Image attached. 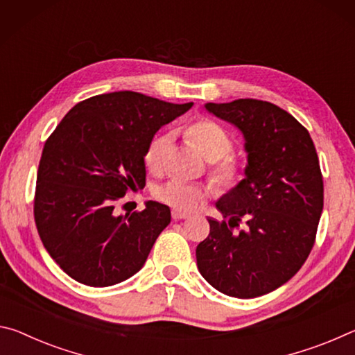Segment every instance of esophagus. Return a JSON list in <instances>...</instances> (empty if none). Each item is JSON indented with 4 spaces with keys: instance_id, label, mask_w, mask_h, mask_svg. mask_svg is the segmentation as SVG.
<instances>
[{
    "instance_id": "obj_1",
    "label": "esophagus",
    "mask_w": 355,
    "mask_h": 355,
    "mask_svg": "<svg viewBox=\"0 0 355 355\" xmlns=\"http://www.w3.org/2000/svg\"><path fill=\"white\" fill-rule=\"evenodd\" d=\"M171 217H173V220H185V218H189L190 216H189V214H185V212L173 211V212H171Z\"/></svg>"
}]
</instances>
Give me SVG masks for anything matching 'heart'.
I'll use <instances>...</instances> for the list:
<instances>
[{"instance_id": "b5f03b06", "label": "heart", "mask_w": 355, "mask_h": 355, "mask_svg": "<svg viewBox=\"0 0 355 355\" xmlns=\"http://www.w3.org/2000/svg\"><path fill=\"white\" fill-rule=\"evenodd\" d=\"M187 132L206 159L212 162V176L217 182L223 185L239 182L242 176L241 165L232 157H226L232 150V139L222 125L211 119H200L191 124ZM171 141L170 132H162L150 139L144 153V164L150 173L160 174L165 171ZM209 193L211 189L207 185L184 181L179 178H173L154 190L157 200L179 212L193 211L201 201L207 198Z\"/></svg>"}]
</instances>
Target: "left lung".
I'll list each match as a JSON object with an SVG mask.
<instances>
[{"instance_id":"1","label":"left lung","mask_w":355,"mask_h":355,"mask_svg":"<svg viewBox=\"0 0 355 355\" xmlns=\"http://www.w3.org/2000/svg\"><path fill=\"white\" fill-rule=\"evenodd\" d=\"M205 107L242 132L247 166L245 179L216 202L228 222L209 218L196 264L217 291L259 297L291 280L315 245L324 206L315 144L294 116L270 102L237 98ZM242 221L246 228L234 233Z\"/></svg>"}]
</instances>
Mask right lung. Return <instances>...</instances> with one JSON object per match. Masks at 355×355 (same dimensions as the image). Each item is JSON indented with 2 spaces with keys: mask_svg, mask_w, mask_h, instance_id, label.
<instances>
[{
  "mask_svg": "<svg viewBox=\"0 0 355 355\" xmlns=\"http://www.w3.org/2000/svg\"><path fill=\"white\" fill-rule=\"evenodd\" d=\"M191 105L133 91L108 92L77 103L46 139L34 220L45 250L73 280L112 286L146 263L171 222L170 207L148 201L141 212L116 216L114 205L144 187L149 141Z\"/></svg>",
  "mask_w": 355,
  "mask_h": 355,
  "instance_id": "1",
  "label": "right lung"
}]
</instances>
